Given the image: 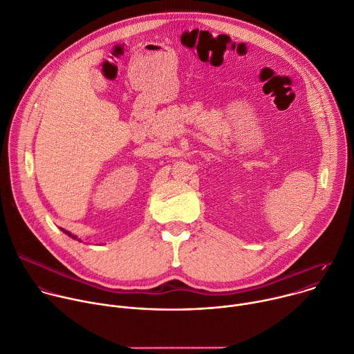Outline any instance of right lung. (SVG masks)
<instances>
[{
  "mask_svg": "<svg viewBox=\"0 0 354 354\" xmlns=\"http://www.w3.org/2000/svg\"><path fill=\"white\" fill-rule=\"evenodd\" d=\"M62 230H63V229H62ZM63 232H65V230H63ZM65 233H66V234H68V236H69V237H72V239H75V240H76V239H77V237H76V236H73V234H72V233H69V232H65Z\"/></svg>",
  "mask_w": 354,
  "mask_h": 354,
  "instance_id": "1",
  "label": "right lung"
}]
</instances>
